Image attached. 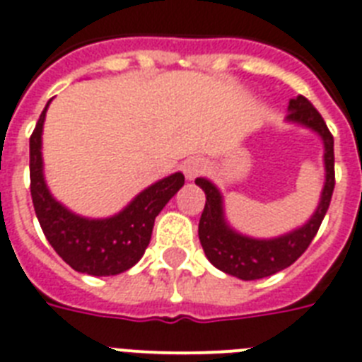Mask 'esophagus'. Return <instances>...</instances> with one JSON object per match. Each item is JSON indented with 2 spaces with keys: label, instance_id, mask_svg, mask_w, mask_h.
Masks as SVG:
<instances>
[{
  "label": "esophagus",
  "instance_id": "esophagus-1",
  "mask_svg": "<svg viewBox=\"0 0 362 362\" xmlns=\"http://www.w3.org/2000/svg\"><path fill=\"white\" fill-rule=\"evenodd\" d=\"M205 168H207V163H205L204 158H199V157L189 158V160L183 164L185 177L189 179V181H192V179H196L198 175H202V173L205 172Z\"/></svg>",
  "mask_w": 362,
  "mask_h": 362
}]
</instances>
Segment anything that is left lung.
<instances>
[{
	"label": "left lung",
	"instance_id": "left-lung-1",
	"mask_svg": "<svg viewBox=\"0 0 362 362\" xmlns=\"http://www.w3.org/2000/svg\"><path fill=\"white\" fill-rule=\"evenodd\" d=\"M286 121L310 129L323 141L325 183L316 211L303 226L273 239L243 235L228 224L224 215V199L216 185L205 177L196 179V185L205 192V207L198 226L199 243L204 247L205 256L222 273L241 280L265 279L290 267L316 237L331 204L334 190V140L325 121L312 106L310 100L305 99L303 95H297L296 99L290 100Z\"/></svg>",
	"mask_w": 362,
	"mask_h": 362
}]
</instances>
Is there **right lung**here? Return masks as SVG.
<instances>
[{
  "label": "right lung",
  "instance_id": "1",
  "mask_svg": "<svg viewBox=\"0 0 362 362\" xmlns=\"http://www.w3.org/2000/svg\"><path fill=\"white\" fill-rule=\"evenodd\" d=\"M48 104L30 138L31 199L40 228L54 250L78 273L93 276L123 273L140 262L151 241L155 218L183 187L185 175L175 172L153 183L125 209L106 218H88L72 213L52 196L42 172V125Z\"/></svg>",
  "mask_w": 362,
  "mask_h": 362
}]
</instances>
